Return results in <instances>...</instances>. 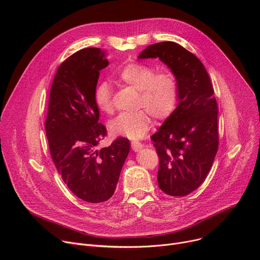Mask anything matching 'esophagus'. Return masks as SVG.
Segmentation results:
<instances>
[{
	"label": "esophagus",
	"instance_id": "esophagus-1",
	"mask_svg": "<svg viewBox=\"0 0 260 260\" xmlns=\"http://www.w3.org/2000/svg\"><path fill=\"white\" fill-rule=\"evenodd\" d=\"M143 144L142 143H140V142H138V141H133L132 142V148H133V150L134 151H139V150H141L142 148H143Z\"/></svg>",
	"mask_w": 260,
	"mask_h": 260
}]
</instances>
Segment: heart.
Instances as JSON below:
<instances>
[{"instance_id":"heart-1","label":"heart","mask_w":260,"mask_h":260,"mask_svg":"<svg viewBox=\"0 0 260 260\" xmlns=\"http://www.w3.org/2000/svg\"><path fill=\"white\" fill-rule=\"evenodd\" d=\"M115 80L137 90V107L144 108L133 113H122L110 122L115 136L137 140L143 138L149 129V114L157 119L168 117L175 110L178 100V81L170 72L154 73V69L146 63L133 61L120 68L114 74ZM97 108L106 114L113 112L112 93L108 82L98 83L94 91Z\"/></svg>"}]
</instances>
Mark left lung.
<instances>
[{
    "instance_id": "8db88e82",
    "label": "left lung",
    "mask_w": 260,
    "mask_h": 260,
    "mask_svg": "<svg viewBox=\"0 0 260 260\" xmlns=\"http://www.w3.org/2000/svg\"><path fill=\"white\" fill-rule=\"evenodd\" d=\"M138 58H159L178 81V106L151 140L159 155L160 189L185 197L205 181L218 148V111L210 77L194 54L174 42L150 45Z\"/></svg>"
}]
</instances>
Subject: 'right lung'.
Returning <instances> with one entry per match:
<instances>
[{
    "label": "right lung",
    "mask_w": 260,
    "mask_h": 260,
    "mask_svg": "<svg viewBox=\"0 0 260 260\" xmlns=\"http://www.w3.org/2000/svg\"><path fill=\"white\" fill-rule=\"evenodd\" d=\"M99 48L79 50L57 69L45 121L52 160L68 188L80 200L102 203L112 198L129 152L126 138L96 149L107 128L98 122L94 91L99 72L109 66Z\"/></svg>",
    "instance_id": "add662e5"
}]
</instances>
